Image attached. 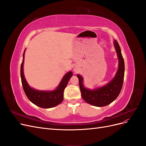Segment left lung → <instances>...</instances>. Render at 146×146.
Wrapping results in <instances>:
<instances>
[{
    "instance_id": "8db88e82",
    "label": "left lung",
    "mask_w": 146,
    "mask_h": 146,
    "mask_svg": "<svg viewBox=\"0 0 146 146\" xmlns=\"http://www.w3.org/2000/svg\"><path fill=\"white\" fill-rule=\"evenodd\" d=\"M119 59V68L115 77L108 85L94 90L86 89L83 85V78L77 75L79 86L83 99L86 103L96 107H104L115 100L121 91L124 77V60L121 54L120 46L116 40L114 41Z\"/></svg>"
}]
</instances>
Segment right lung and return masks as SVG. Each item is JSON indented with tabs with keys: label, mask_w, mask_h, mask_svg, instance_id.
<instances>
[{
	"label": "right lung",
	"mask_w": 146,
	"mask_h": 146,
	"mask_svg": "<svg viewBox=\"0 0 146 146\" xmlns=\"http://www.w3.org/2000/svg\"><path fill=\"white\" fill-rule=\"evenodd\" d=\"M24 53L25 50L23 54V60L21 66V77L24 91L28 99L35 105L43 108H52L59 105L63 100L64 90L67 86L70 78L72 76V72H69L65 75L58 88L54 91H41L32 89L28 85L24 76Z\"/></svg>",
	"instance_id": "1"
}]
</instances>
